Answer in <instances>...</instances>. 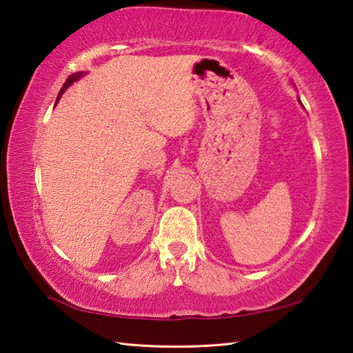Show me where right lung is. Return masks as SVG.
I'll return each mask as SVG.
<instances>
[{
    "mask_svg": "<svg viewBox=\"0 0 353 353\" xmlns=\"http://www.w3.org/2000/svg\"><path fill=\"white\" fill-rule=\"evenodd\" d=\"M81 77V74L79 72V74H72V76H70L68 77V80H66L65 81V85L62 86V89H61V92H59V95H57V100H56V103L59 101V100H61V97H62V94L66 91V88H68L71 83H72V81H76V80H79Z\"/></svg>",
    "mask_w": 353,
    "mask_h": 353,
    "instance_id": "1",
    "label": "right lung"
}]
</instances>
